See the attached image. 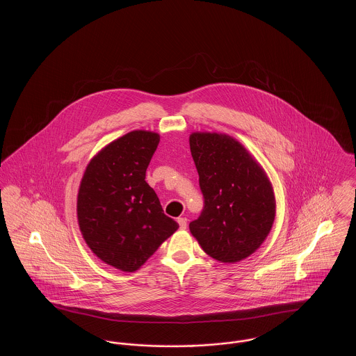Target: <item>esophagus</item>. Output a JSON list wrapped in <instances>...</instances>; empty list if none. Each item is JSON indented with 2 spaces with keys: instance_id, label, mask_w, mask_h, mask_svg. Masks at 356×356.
I'll return each instance as SVG.
<instances>
[{
  "instance_id": "1",
  "label": "esophagus",
  "mask_w": 356,
  "mask_h": 356,
  "mask_svg": "<svg viewBox=\"0 0 356 356\" xmlns=\"http://www.w3.org/2000/svg\"><path fill=\"white\" fill-rule=\"evenodd\" d=\"M177 222H179V225H180V229H186V222H188L186 218H179Z\"/></svg>"
}]
</instances>
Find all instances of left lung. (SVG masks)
Segmentation results:
<instances>
[{
    "mask_svg": "<svg viewBox=\"0 0 356 356\" xmlns=\"http://www.w3.org/2000/svg\"><path fill=\"white\" fill-rule=\"evenodd\" d=\"M191 153L199 173L204 208L189 222L204 252L236 263L261 245L275 220V196L264 170L234 137L195 132Z\"/></svg>",
    "mask_w": 356,
    "mask_h": 356,
    "instance_id": "8db88e82",
    "label": "left lung"
}]
</instances>
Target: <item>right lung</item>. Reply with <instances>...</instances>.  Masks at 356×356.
<instances>
[{
    "instance_id": "1",
    "label": "right lung",
    "mask_w": 356,
    "mask_h": 356,
    "mask_svg": "<svg viewBox=\"0 0 356 356\" xmlns=\"http://www.w3.org/2000/svg\"><path fill=\"white\" fill-rule=\"evenodd\" d=\"M160 136L134 131L108 144L86 170L77 196V219L88 247L104 263L138 270L179 228L164 215L145 181Z\"/></svg>"
}]
</instances>
